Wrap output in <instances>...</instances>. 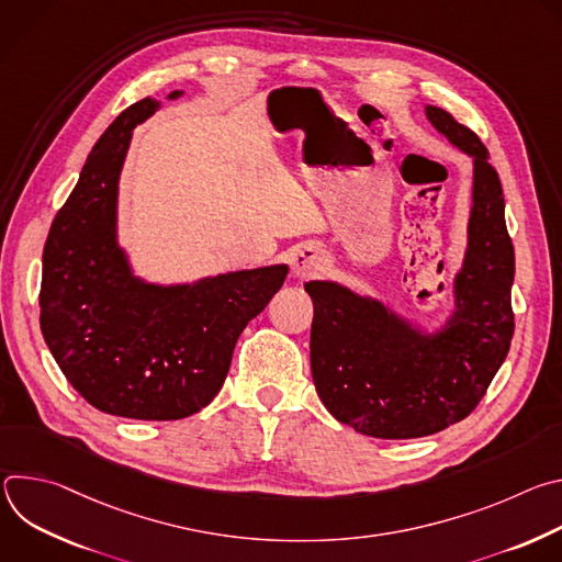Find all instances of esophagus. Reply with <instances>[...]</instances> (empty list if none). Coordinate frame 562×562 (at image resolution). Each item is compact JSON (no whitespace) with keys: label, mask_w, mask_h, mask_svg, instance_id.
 <instances>
[{"label":"esophagus","mask_w":562,"mask_h":562,"mask_svg":"<svg viewBox=\"0 0 562 562\" xmlns=\"http://www.w3.org/2000/svg\"><path fill=\"white\" fill-rule=\"evenodd\" d=\"M327 265V258L319 254L315 247H300L291 260V267H293V273L297 278H311L315 273H319L325 269Z\"/></svg>","instance_id":"34e87169"}]
</instances>
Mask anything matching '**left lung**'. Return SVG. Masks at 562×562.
Masks as SVG:
<instances>
[{"mask_svg": "<svg viewBox=\"0 0 562 562\" xmlns=\"http://www.w3.org/2000/svg\"><path fill=\"white\" fill-rule=\"evenodd\" d=\"M431 124L473 157L469 249L456 280L458 313L438 338L412 331L378 302L334 282H306L313 300L311 373L329 414L384 440L431 436L485 397L514 338V245L498 171L480 137L427 106Z\"/></svg>", "mask_w": 562, "mask_h": 562, "instance_id": "1", "label": "left lung"}]
</instances>
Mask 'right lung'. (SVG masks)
Wrapping results in <instances>:
<instances>
[{
	"instance_id": "right-lung-1",
	"label": "right lung",
	"mask_w": 562,
	"mask_h": 562,
	"mask_svg": "<svg viewBox=\"0 0 562 562\" xmlns=\"http://www.w3.org/2000/svg\"><path fill=\"white\" fill-rule=\"evenodd\" d=\"M157 106L144 98L115 117L57 211L44 245L40 325L89 405L122 418L180 420L222 389L239 334L289 269L235 271L171 289L128 273L115 243L117 178L133 126Z\"/></svg>"
}]
</instances>
